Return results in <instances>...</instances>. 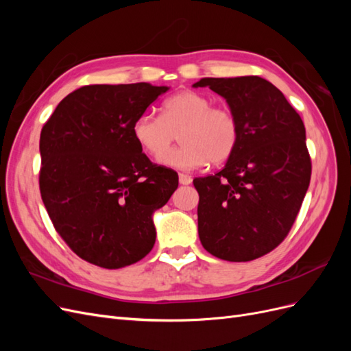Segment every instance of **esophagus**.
I'll return each instance as SVG.
<instances>
[{"instance_id":"34e87169","label":"esophagus","mask_w":351,"mask_h":351,"mask_svg":"<svg viewBox=\"0 0 351 351\" xmlns=\"http://www.w3.org/2000/svg\"><path fill=\"white\" fill-rule=\"evenodd\" d=\"M178 180H180V184H183V186H187V184H190L192 183V177L190 176H187V174H178Z\"/></svg>"}]
</instances>
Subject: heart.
Masks as SVG:
<instances>
[{"mask_svg":"<svg viewBox=\"0 0 351 351\" xmlns=\"http://www.w3.org/2000/svg\"><path fill=\"white\" fill-rule=\"evenodd\" d=\"M212 105L197 92L177 93L164 102L161 117L147 112L137 117L133 137L149 155L162 154L158 161L165 167L196 169L208 162H226L239 143V123L230 110ZM176 132L182 146L167 153Z\"/></svg>","mask_w":351,"mask_h":351,"instance_id":"heart-1","label":"heart"}]
</instances>
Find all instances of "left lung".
<instances>
[{"label":"left lung","instance_id":"1","mask_svg":"<svg viewBox=\"0 0 351 351\" xmlns=\"http://www.w3.org/2000/svg\"><path fill=\"white\" fill-rule=\"evenodd\" d=\"M239 123V143L215 176L199 177L202 246L228 262L263 256L289 234L311 183L312 164L300 115L259 76L204 77Z\"/></svg>","mask_w":351,"mask_h":351}]
</instances>
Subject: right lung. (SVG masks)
I'll list each match as a JSON object with an SVG mask.
<instances>
[{"label":"right lung","mask_w":351,"mask_h":351,"mask_svg":"<svg viewBox=\"0 0 351 351\" xmlns=\"http://www.w3.org/2000/svg\"><path fill=\"white\" fill-rule=\"evenodd\" d=\"M149 83L90 84L62 99L42 127L40 196L69 247L101 268L136 263L155 244V210L178 176L142 154L132 127L168 90Z\"/></svg>","instance_id":"obj_1"}]
</instances>
